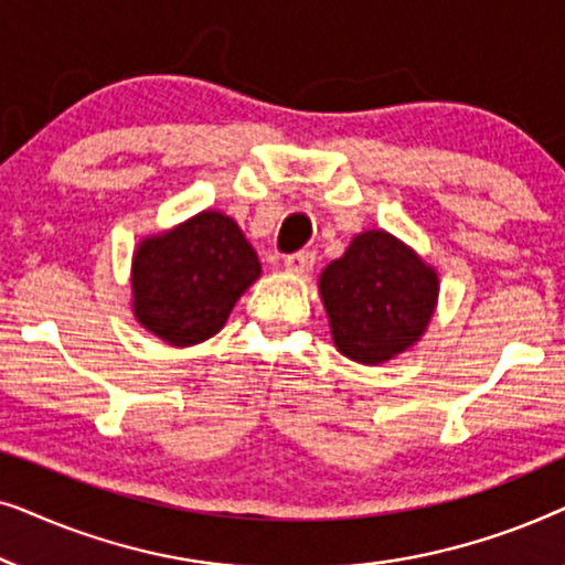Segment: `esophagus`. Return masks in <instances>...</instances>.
<instances>
[{
    "label": "esophagus",
    "mask_w": 565,
    "mask_h": 565,
    "mask_svg": "<svg viewBox=\"0 0 565 565\" xmlns=\"http://www.w3.org/2000/svg\"><path fill=\"white\" fill-rule=\"evenodd\" d=\"M316 265V254L313 252H296V254H288L285 257V269L292 275H306L311 273Z\"/></svg>",
    "instance_id": "34e87169"
}]
</instances>
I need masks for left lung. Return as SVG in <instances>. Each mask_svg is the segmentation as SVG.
Segmentation results:
<instances>
[{
  "label": "left lung",
  "instance_id": "1",
  "mask_svg": "<svg viewBox=\"0 0 565 565\" xmlns=\"http://www.w3.org/2000/svg\"><path fill=\"white\" fill-rule=\"evenodd\" d=\"M331 339L362 365H381L419 342L435 313L439 280L388 231H362L319 277Z\"/></svg>",
  "mask_w": 565,
  "mask_h": 565
}]
</instances>
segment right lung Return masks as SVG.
Returning a JSON list of instances; mask_svg holds the SVG:
<instances>
[{
  "instance_id": "obj_1",
  "label": "right lung",
  "mask_w": 565,
  "mask_h": 565,
  "mask_svg": "<svg viewBox=\"0 0 565 565\" xmlns=\"http://www.w3.org/2000/svg\"><path fill=\"white\" fill-rule=\"evenodd\" d=\"M259 273L257 252L236 221L203 211L138 244L130 269L134 313L167 344H200L218 334Z\"/></svg>"
}]
</instances>
